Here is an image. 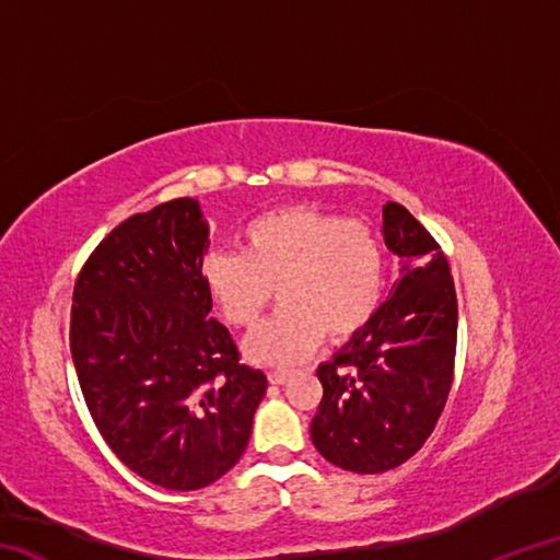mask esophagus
<instances>
[{
  "instance_id": "1",
  "label": "esophagus",
  "mask_w": 560,
  "mask_h": 560,
  "mask_svg": "<svg viewBox=\"0 0 560 560\" xmlns=\"http://www.w3.org/2000/svg\"><path fill=\"white\" fill-rule=\"evenodd\" d=\"M287 377H289L287 368H273V371H269V381H271L273 385H281L283 381H287Z\"/></svg>"
}]
</instances>
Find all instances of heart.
Returning a JSON list of instances; mask_svg holds the SVG:
<instances>
[{"mask_svg":"<svg viewBox=\"0 0 560 560\" xmlns=\"http://www.w3.org/2000/svg\"><path fill=\"white\" fill-rule=\"evenodd\" d=\"M202 281L236 328L257 326L279 289L283 306L246 340V353L291 365L324 336L346 340L371 324L385 291V252L365 222L293 205L254 217L242 252L207 254Z\"/></svg>","mask_w":560,"mask_h":560,"instance_id":"obj_1","label":"heart"}]
</instances>
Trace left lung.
<instances>
[{"mask_svg":"<svg viewBox=\"0 0 560 560\" xmlns=\"http://www.w3.org/2000/svg\"><path fill=\"white\" fill-rule=\"evenodd\" d=\"M395 289L363 330L318 365L324 397L311 440L340 469L381 474L412 457L438 424L454 381L457 291L440 242L400 202L383 207Z\"/></svg>","mask_w":560,"mask_h":560,"instance_id":"left-lung-1","label":"left lung"}]
</instances>
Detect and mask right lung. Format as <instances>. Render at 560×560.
Masks as SVG:
<instances>
[{
    "label": "right lung",
    "mask_w": 560,
    "mask_h": 560,
    "mask_svg": "<svg viewBox=\"0 0 560 560\" xmlns=\"http://www.w3.org/2000/svg\"><path fill=\"white\" fill-rule=\"evenodd\" d=\"M189 197L120 222L75 277L71 355L101 438L138 477L192 491L246 450L267 375L242 363L202 281Z\"/></svg>",
    "instance_id": "add662e5"
}]
</instances>
